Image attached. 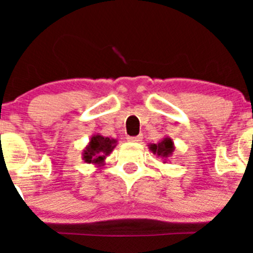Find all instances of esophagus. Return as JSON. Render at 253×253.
Segmentation results:
<instances>
[{"label":"esophagus","instance_id":"esophagus-1","mask_svg":"<svg viewBox=\"0 0 253 253\" xmlns=\"http://www.w3.org/2000/svg\"><path fill=\"white\" fill-rule=\"evenodd\" d=\"M142 135H137V137H128L129 142H133V143H139L142 142Z\"/></svg>","mask_w":253,"mask_h":253}]
</instances>
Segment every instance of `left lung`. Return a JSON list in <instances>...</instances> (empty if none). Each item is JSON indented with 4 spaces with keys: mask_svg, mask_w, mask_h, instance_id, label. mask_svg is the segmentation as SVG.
Segmentation results:
<instances>
[{
    "mask_svg": "<svg viewBox=\"0 0 253 253\" xmlns=\"http://www.w3.org/2000/svg\"><path fill=\"white\" fill-rule=\"evenodd\" d=\"M148 148L157 157L162 158L163 163H167V160H169L173 152H175V144H173V140L171 138L165 137L156 144L154 143L148 144Z\"/></svg>",
    "mask_w": 253,
    "mask_h": 253,
    "instance_id": "left-lung-1",
    "label": "left lung"
}]
</instances>
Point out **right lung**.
I'll use <instances>...</instances> for the list:
<instances>
[{
	"label": "right lung",
	"instance_id": "obj_1",
	"mask_svg": "<svg viewBox=\"0 0 253 253\" xmlns=\"http://www.w3.org/2000/svg\"><path fill=\"white\" fill-rule=\"evenodd\" d=\"M116 144H118L116 139L104 137L99 133L93 134L82 152V160L86 163H91L97 167L104 166L105 160L114 151Z\"/></svg>",
	"mask_w": 253,
	"mask_h": 253
}]
</instances>
